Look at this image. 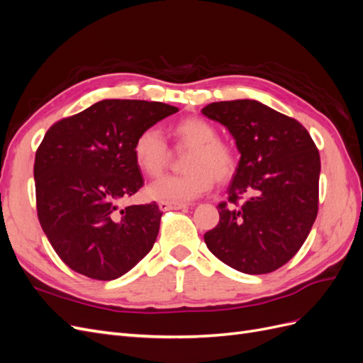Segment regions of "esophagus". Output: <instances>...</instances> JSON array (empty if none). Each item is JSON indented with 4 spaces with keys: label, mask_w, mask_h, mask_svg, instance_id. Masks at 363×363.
Segmentation results:
<instances>
[{
    "label": "esophagus",
    "mask_w": 363,
    "mask_h": 363,
    "mask_svg": "<svg viewBox=\"0 0 363 363\" xmlns=\"http://www.w3.org/2000/svg\"><path fill=\"white\" fill-rule=\"evenodd\" d=\"M159 207H160V211H163V212H167V211H182V208H188V204L160 201V203H159Z\"/></svg>",
    "instance_id": "34e87169"
}]
</instances>
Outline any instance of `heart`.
I'll list each match as a JSON object with an SVG mask.
<instances>
[{
  "label": "heart",
  "mask_w": 363,
  "mask_h": 363,
  "mask_svg": "<svg viewBox=\"0 0 363 363\" xmlns=\"http://www.w3.org/2000/svg\"><path fill=\"white\" fill-rule=\"evenodd\" d=\"M171 135L191 148L180 175H167L148 186L151 199L186 203L199 199L213 186V179H228L236 167L233 150L218 139L216 128L203 118H184L171 127ZM136 167L148 177L162 174L168 160V147L160 131L148 127L139 131L131 147Z\"/></svg>",
  "instance_id": "b5f03b06"
}]
</instances>
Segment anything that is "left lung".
Here are the masks:
<instances>
[{"label":"left lung","instance_id":"left-lung-1","mask_svg":"<svg viewBox=\"0 0 363 363\" xmlns=\"http://www.w3.org/2000/svg\"><path fill=\"white\" fill-rule=\"evenodd\" d=\"M201 112L230 131L240 152L228 203L218 206L219 223L204 242L236 271H276L315 223L320 152L298 121L256 100L211 103Z\"/></svg>","mask_w":363,"mask_h":363}]
</instances>
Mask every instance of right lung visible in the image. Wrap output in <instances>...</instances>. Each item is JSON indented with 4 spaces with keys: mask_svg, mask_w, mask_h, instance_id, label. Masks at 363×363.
Returning <instances> with one entry per match:
<instances>
[{
    "mask_svg": "<svg viewBox=\"0 0 363 363\" xmlns=\"http://www.w3.org/2000/svg\"><path fill=\"white\" fill-rule=\"evenodd\" d=\"M177 107L103 100L54 124L36 151L38 218L59 257L75 272L115 280L156 242V203L121 207L142 186L131 147L139 131Z\"/></svg>",
    "mask_w": 363,
    "mask_h": 363,
    "instance_id": "add662e5",
    "label": "right lung"
}]
</instances>
